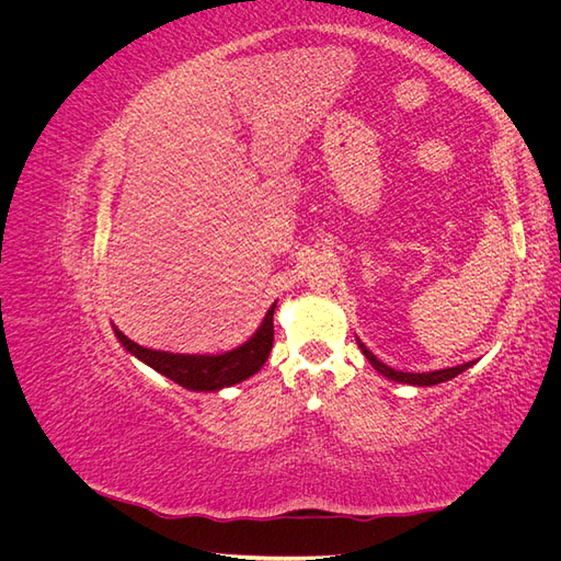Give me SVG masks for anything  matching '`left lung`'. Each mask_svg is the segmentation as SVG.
<instances>
[{"instance_id": "left-lung-1", "label": "left lung", "mask_w": 561, "mask_h": 561, "mask_svg": "<svg viewBox=\"0 0 561 561\" xmlns=\"http://www.w3.org/2000/svg\"><path fill=\"white\" fill-rule=\"evenodd\" d=\"M360 351L365 353V358L369 360V365L375 367L379 375H383L386 379H393L398 383H410V386H435V383H443V381H449L454 379L456 375H461V371H466L468 367H472L474 363H463V365H456V367H447V369H435V371H419V375H414V371H398L393 367L383 365L381 360H377V355L371 353L365 344H360Z\"/></svg>"}]
</instances>
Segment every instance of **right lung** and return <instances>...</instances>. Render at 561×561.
<instances>
[{
    "instance_id": "add662e5",
    "label": "right lung",
    "mask_w": 561,
    "mask_h": 561,
    "mask_svg": "<svg viewBox=\"0 0 561 561\" xmlns=\"http://www.w3.org/2000/svg\"><path fill=\"white\" fill-rule=\"evenodd\" d=\"M274 309L271 307L257 328L245 344L239 348L219 353V355H190V353H168L154 351L135 344L124 332L114 328V334L122 346L135 355V358L157 369L159 375L180 383L190 390H219L233 383L250 379L254 371H260L266 363L271 346H274Z\"/></svg>"
}]
</instances>
